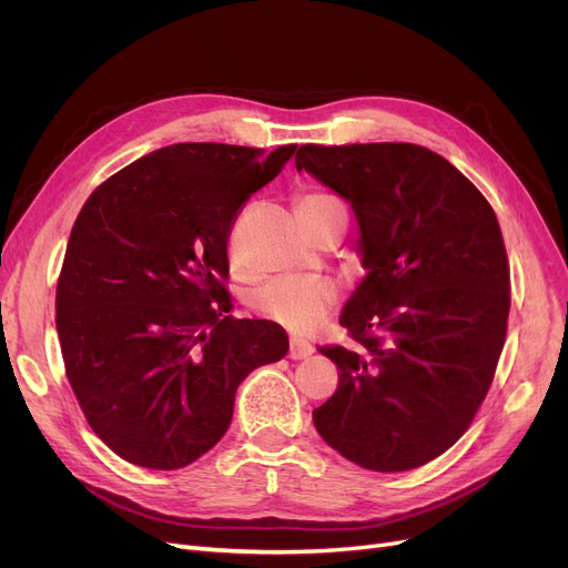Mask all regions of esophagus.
<instances>
[{
  "mask_svg": "<svg viewBox=\"0 0 568 568\" xmlns=\"http://www.w3.org/2000/svg\"><path fill=\"white\" fill-rule=\"evenodd\" d=\"M313 353H315V348L307 341L291 338V343H288V357L291 359H305V357H311Z\"/></svg>",
  "mask_w": 568,
  "mask_h": 568,
  "instance_id": "esophagus-1",
  "label": "esophagus"
}]
</instances>
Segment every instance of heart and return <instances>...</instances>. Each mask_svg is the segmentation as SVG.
<instances>
[{
	"label": "heart",
	"instance_id": "1",
	"mask_svg": "<svg viewBox=\"0 0 568 568\" xmlns=\"http://www.w3.org/2000/svg\"><path fill=\"white\" fill-rule=\"evenodd\" d=\"M298 215L307 230L334 217H348L346 203L329 192H311L298 201ZM338 296L336 284L324 277H280L253 294V311L288 329H311Z\"/></svg>",
	"mask_w": 568,
	"mask_h": 568
}]
</instances>
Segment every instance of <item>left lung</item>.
<instances>
[{
  "label": "left lung",
  "instance_id": "1",
  "mask_svg": "<svg viewBox=\"0 0 568 568\" xmlns=\"http://www.w3.org/2000/svg\"><path fill=\"white\" fill-rule=\"evenodd\" d=\"M296 168L351 203L367 270L338 320L359 348H320L338 388L313 412L317 434L363 469H417L467 432L500 359V225L453 163L417 144H305Z\"/></svg>",
  "mask_w": 568,
  "mask_h": 568
}]
</instances>
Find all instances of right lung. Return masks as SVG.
<instances>
[{
    "mask_svg": "<svg viewBox=\"0 0 568 568\" xmlns=\"http://www.w3.org/2000/svg\"><path fill=\"white\" fill-rule=\"evenodd\" d=\"M296 144H170L82 205L57 288L68 382L92 432L136 467L182 469L225 436L239 384L277 363L270 320L230 317L227 239Z\"/></svg>",
    "mask_w": 568,
    "mask_h": 568,
    "instance_id": "right-lung-1",
    "label": "right lung"
}]
</instances>
